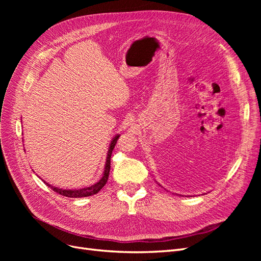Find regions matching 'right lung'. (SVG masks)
Listing matches in <instances>:
<instances>
[{
  "instance_id": "1",
  "label": "right lung",
  "mask_w": 261,
  "mask_h": 261,
  "mask_svg": "<svg viewBox=\"0 0 261 261\" xmlns=\"http://www.w3.org/2000/svg\"><path fill=\"white\" fill-rule=\"evenodd\" d=\"M118 137H120V135H115V137L111 140V144H110L108 153H107V160H106L103 175H102V177L99 179V181H97L96 184H93L89 187L80 188V189H62V188L54 187L43 180L44 184L46 186H49L50 188H52V191H54L55 193H58L62 196L69 197V198H82V197H88V196L96 195L100 191V189H102V187L107 184V181H108L109 174H110V168H111V154H112L113 149L116 145V141H117Z\"/></svg>"
}]
</instances>
